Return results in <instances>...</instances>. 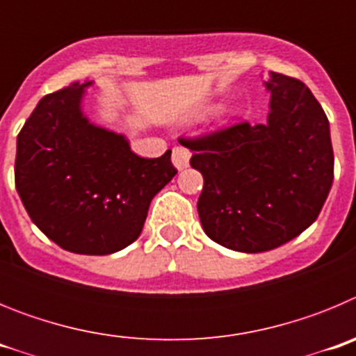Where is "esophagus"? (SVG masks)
<instances>
[{
	"instance_id": "esophagus-1",
	"label": "esophagus",
	"mask_w": 356,
	"mask_h": 356,
	"mask_svg": "<svg viewBox=\"0 0 356 356\" xmlns=\"http://www.w3.org/2000/svg\"><path fill=\"white\" fill-rule=\"evenodd\" d=\"M188 160H191V153H188L185 147L176 146L172 147V163H175L176 169H185L188 165Z\"/></svg>"
}]
</instances>
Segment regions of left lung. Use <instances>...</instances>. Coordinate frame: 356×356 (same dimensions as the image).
I'll return each mask as SVG.
<instances>
[{
	"instance_id": "left-lung-1",
	"label": "left lung",
	"mask_w": 356,
	"mask_h": 356,
	"mask_svg": "<svg viewBox=\"0 0 356 356\" xmlns=\"http://www.w3.org/2000/svg\"><path fill=\"white\" fill-rule=\"evenodd\" d=\"M271 112L178 137L203 175L197 213L213 242L242 253L275 250L319 216L333 181V149L325 110L303 81L273 72Z\"/></svg>"
}]
</instances>
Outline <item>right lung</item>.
Wrapping results in <instances>:
<instances>
[{
    "mask_svg": "<svg viewBox=\"0 0 356 356\" xmlns=\"http://www.w3.org/2000/svg\"><path fill=\"white\" fill-rule=\"evenodd\" d=\"M90 81L44 96L17 135L15 188L30 219L78 254H110L139 237L151 200L176 168L171 149L137 156L122 135L90 124L80 110Z\"/></svg>",
    "mask_w": 356,
    "mask_h": 356,
    "instance_id": "right-lung-1",
    "label": "right lung"
}]
</instances>
